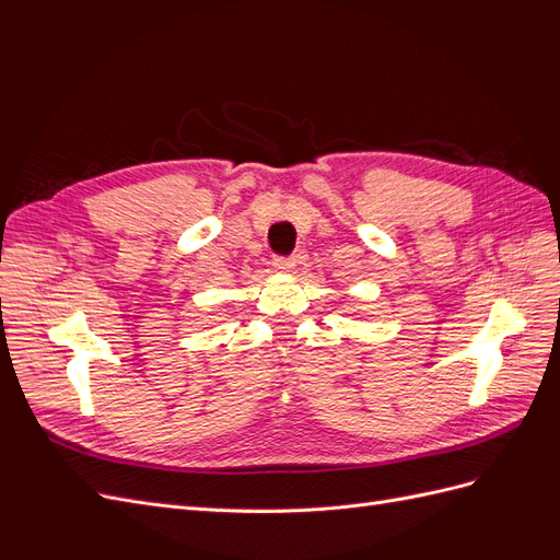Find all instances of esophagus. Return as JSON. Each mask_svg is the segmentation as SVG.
<instances>
[{"mask_svg":"<svg viewBox=\"0 0 560 560\" xmlns=\"http://www.w3.org/2000/svg\"><path fill=\"white\" fill-rule=\"evenodd\" d=\"M270 264H273V270H278V273H292L296 266L294 259H287V257H276Z\"/></svg>","mask_w":560,"mask_h":560,"instance_id":"34e87169","label":"esophagus"}]
</instances>
